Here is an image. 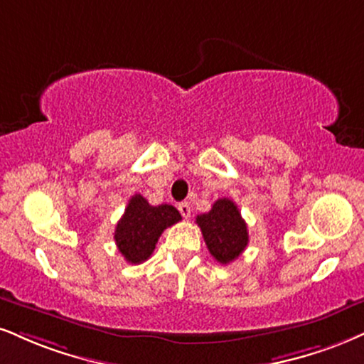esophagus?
Masks as SVG:
<instances>
[{
	"mask_svg": "<svg viewBox=\"0 0 364 364\" xmlns=\"http://www.w3.org/2000/svg\"><path fill=\"white\" fill-rule=\"evenodd\" d=\"M178 210H181V214L183 218H191V204L189 203H181L178 204Z\"/></svg>",
	"mask_w": 364,
	"mask_h": 364,
	"instance_id": "esophagus-1",
	"label": "esophagus"
}]
</instances>
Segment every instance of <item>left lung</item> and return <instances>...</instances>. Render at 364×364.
<instances>
[{
	"label": "left lung",
	"instance_id": "left-lung-1",
	"mask_svg": "<svg viewBox=\"0 0 364 364\" xmlns=\"http://www.w3.org/2000/svg\"><path fill=\"white\" fill-rule=\"evenodd\" d=\"M203 231L209 253L219 263L228 264L243 253L248 245V228L240 209L231 199H218L209 213L196 218Z\"/></svg>",
	"mask_w": 364,
	"mask_h": 364
}]
</instances>
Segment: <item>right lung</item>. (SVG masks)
Here are the masks:
<instances>
[{"label": "right lung", "mask_w": 364, "mask_h": 364, "mask_svg": "<svg viewBox=\"0 0 364 364\" xmlns=\"http://www.w3.org/2000/svg\"><path fill=\"white\" fill-rule=\"evenodd\" d=\"M181 219V213L173 205H151L145 197L134 194L116 224V246L128 263L138 264L146 262L154 253L164 230Z\"/></svg>", "instance_id": "obj_1"}]
</instances>
